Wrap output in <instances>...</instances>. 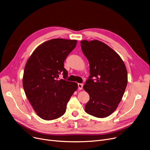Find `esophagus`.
<instances>
[{
    "mask_svg": "<svg viewBox=\"0 0 150 150\" xmlns=\"http://www.w3.org/2000/svg\"><path fill=\"white\" fill-rule=\"evenodd\" d=\"M78 89H79V90L83 89V83H78Z\"/></svg>",
    "mask_w": 150,
    "mask_h": 150,
    "instance_id": "obj_1",
    "label": "esophagus"
}]
</instances>
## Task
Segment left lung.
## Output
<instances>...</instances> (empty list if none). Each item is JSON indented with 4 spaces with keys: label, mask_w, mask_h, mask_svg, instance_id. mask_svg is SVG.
I'll use <instances>...</instances> for the list:
<instances>
[{
    "label": "left lung",
    "mask_w": 150,
    "mask_h": 150,
    "mask_svg": "<svg viewBox=\"0 0 150 150\" xmlns=\"http://www.w3.org/2000/svg\"><path fill=\"white\" fill-rule=\"evenodd\" d=\"M81 47L90 67V75L83 86L90 97L85 111L96 117H106L123 97L128 83L127 68L119 55L103 42L83 40Z\"/></svg>",
    "instance_id": "8db88e82"
}]
</instances>
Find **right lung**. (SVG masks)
I'll list each match as a JSON object with an SVG mask.
<instances>
[{
	"instance_id": "add662e5",
	"label": "right lung",
	"mask_w": 150,
	"mask_h": 150,
	"mask_svg": "<svg viewBox=\"0 0 150 150\" xmlns=\"http://www.w3.org/2000/svg\"><path fill=\"white\" fill-rule=\"evenodd\" d=\"M76 40L53 39L35 50L28 59L23 76L25 95L37 115L45 120L58 119L66 112L76 83L66 81L64 62L76 45ZM62 73L64 79L57 80Z\"/></svg>"
}]
</instances>
